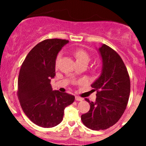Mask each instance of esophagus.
<instances>
[{
  "label": "esophagus",
  "mask_w": 146,
  "mask_h": 146,
  "mask_svg": "<svg viewBox=\"0 0 146 146\" xmlns=\"http://www.w3.org/2000/svg\"><path fill=\"white\" fill-rule=\"evenodd\" d=\"M75 100H76V101H82L83 98H80V97L76 96V97H75Z\"/></svg>",
  "instance_id": "esophagus-1"
}]
</instances>
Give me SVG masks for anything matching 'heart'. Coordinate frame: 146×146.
Listing matches in <instances>:
<instances>
[{
	"mask_svg": "<svg viewBox=\"0 0 146 146\" xmlns=\"http://www.w3.org/2000/svg\"><path fill=\"white\" fill-rule=\"evenodd\" d=\"M73 55H74L75 59H76L77 62H87L90 61V56L88 53L86 51L83 49H80V48H78V49H75L74 51H73ZM61 58V53H59L58 55L56 58V64H58V62Z\"/></svg>",
	"mask_w": 146,
	"mask_h": 146,
	"instance_id": "obj_1",
	"label": "heart"
}]
</instances>
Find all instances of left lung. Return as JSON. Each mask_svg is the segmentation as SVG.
Returning <instances> with one entry per match:
<instances>
[{
    "mask_svg": "<svg viewBox=\"0 0 146 146\" xmlns=\"http://www.w3.org/2000/svg\"><path fill=\"white\" fill-rule=\"evenodd\" d=\"M102 59L101 75L91 84L97 91L95 102L88 113L81 116L82 123L93 130H106L117 123L124 113L130 92V80L123 60L115 50L102 44L99 48Z\"/></svg>",
    "mask_w": 146,
    "mask_h": 146,
    "instance_id": "1",
    "label": "left lung"
}]
</instances>
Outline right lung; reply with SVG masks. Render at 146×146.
Listing matches in <instances>:
<instances>
[{
  "label": "right lung",
  "mask_w": 146,
  "mask_h": 146,
  "mask_svg": "<svg viewBox=\"0 0 146 146\" xmlns=\"http://www.w3.org/2000/svg\"><path fill=\"white\" fill-rule=\"evenodd\" d=\"M68 40L47 39L33 47L22 64L18 80V98L22 109L33 123L52 128L62 121L64 110L75 96L52 89L58 53Z\"/></svg>",
  "instance_id": "obj_1"
}]
</instances>
